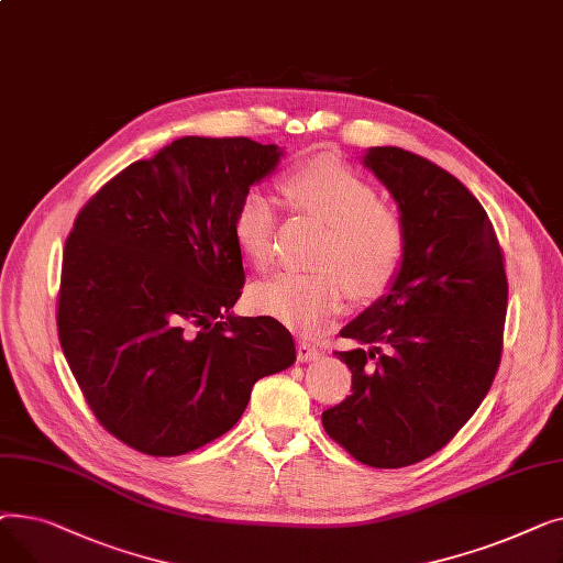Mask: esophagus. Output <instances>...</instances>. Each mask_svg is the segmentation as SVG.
Returning a JSON list of instances; mask_svg holds the SVG:
<instances>
[{
    "label": "esophagus",
    "instance_id": "1",
    "mask_svg": "<svg viewBox=\"0 0 563 563\" xmlns=\"http://www.w3.org/2000/svg\"><path fill=\"white\" fill-rule=\"evenodd\" d=\"M297 358H299L301 363H312V361L319 358V349H314L310 342L301 340V342L297 344Z\"/></svg>",
    "mask_w": 563,
    "mask_h": 563
}]
</instances>
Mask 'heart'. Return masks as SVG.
Masks as SVG:
<instances>
[{"mask_svg":"<svg viewBox=\"0 0 563 563\" xmlns=\"http://www.w3.org/2000/svg\"><path fill=\"white\" fill-rule=\"evenodd\" d=\"M285 194L297 210L329 225L319 264L331 269L274 274L251 287L249 306L310 335L342 308L344 285L351 297L376 299L395 283L406 255V230L399 214L380 202L378 189L338 157L323 155L294 168L285 177ZM274 230V200L260 189L246 191L232 219L236 246L262 264L272 253Z\"/></svg>","mask_w":563,"mask_h":563,"instance_id":"1","label":"heart"}]
</instances>
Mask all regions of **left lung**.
Here are the masks:
<instances>
[{"instance_id": "left-lung-1", "label": "left lung", "mask_w": 563, "mask_h": 563, "mask_svg": "<svg viewBox=\"0 0 563 563\" xmlns=\"http://www.w3.org/2000/svg\"><path fill=\"white\" fill-rule=\"evenodd\" d=\"M363 166L397 202L406 255L340 331L358 342L335 351L351 395L321 424L356 461L404 467L445 448L488 395L509 285L493 223L454 175L395 145L367 147Z\"/></svg>"}]
</instances>
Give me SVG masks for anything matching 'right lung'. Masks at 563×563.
Returning a JSON list of instances; mask_svg holds the SVG:
<instances>
[{"mask_svg":"<svg viewBox=\"0 0 563 563\" xmlns=\"http://www.w3.org/2000/svg\"><path fill=\"white\" fill-rule=\"evenodd\" d=\"M283 147L183 136L118 173L77 214L58 289V342L100 424L151 456L230 431L255 380L297 361L272 317H236L244 264L232 219Z\"/></svg>","mask_w":563,"mask_h":563,"instance_id":"obj_1","label":"right lung"}]
</instances>
